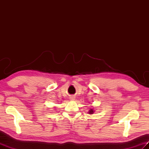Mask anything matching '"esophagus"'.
Masks as SVG:
<instances>
[{"label":"esophagus","mask_w":149,"mask_h":149,"mask_svg":"<svg viewBox=\"0 0 149 149\" xmlns=\"http://www.w3.org/2000/svg\"><path fill=\"white\" fill-rule=\"evenodd\" d=\"M75 96H70V99L71 100H75Z\"/></svg>","instance_id":"esophagus-1"}]
</instances>
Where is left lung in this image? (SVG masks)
Returning a JSON list of instances; mask_svg holds the SVG:
<instances>
[{
  "label": "left lung",
  "mask_w": 149,
  "mask_h": 149,
  "mask_svg": "<svg viewBox=\"0 0 149 149\" xmlns=\"http://www.w3.org/2000/svg\"><path fill=\"white\" fill-rule=\"evenodd\" d=\"M89 113H90V114H92V113H93V111L92 109L90 110V112H89Z\"/></svg>",
  "instance_id": "obj_1"
}]
</instances>
